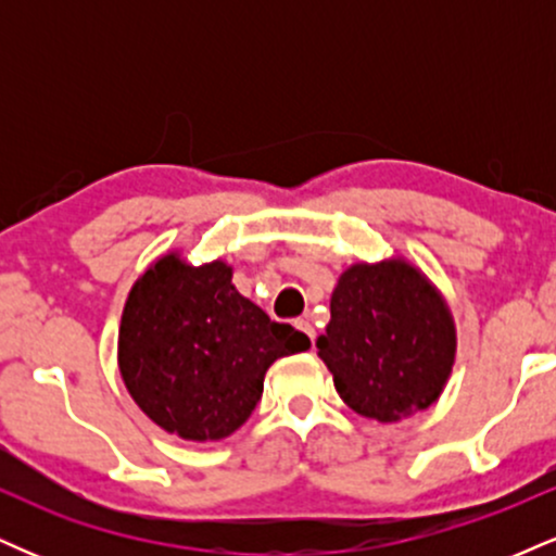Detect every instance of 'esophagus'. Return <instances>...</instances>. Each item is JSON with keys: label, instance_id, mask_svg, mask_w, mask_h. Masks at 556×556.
Returning a JSON list of instances; mask_svg holds the SVG:
<instances>
[{"label": "esophagus", "instance_id": "1", "mask_svg": "<svg viewBox=\"0 0 556 556\" xmlns=\"http://www.w3.org/2000/svg\"><path fill=\"white\" fill-rule=\"evenodd\" d=\"M295 327H298L300 331H305V334H308L311 344H314V340H316V329H314V324L305 321V318H300V321H295Z\"/></svg>", "mask_w": 556, "mask_h": 556}]
</instances>
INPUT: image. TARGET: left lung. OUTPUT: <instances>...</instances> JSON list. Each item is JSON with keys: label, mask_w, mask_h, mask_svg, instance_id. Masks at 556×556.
I'll use <instances>...</instances> for the list:
<instances>
[{"label": "left lung", "mask_w": 556, "mask_h": 556, "mask_svg": "<svg viewBox=\"0 0 556 556\" xmlns=\"http://www.w3.org/2000/svg\"><path fill=\"white\" fill-rule=\"evenodd\" d=\"M316 340L344 405L379 424L426 410L444 392L457 329L437 285L402 256L348 266Z\"/></svg>", "instance_id": "8db88e82"}]
</instances>
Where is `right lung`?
Masks as SVG:
<instances>
[{"instance_id":"add662e5","label":"right lung","mask_w":556,"mask_h":556,"mask_svg":"<svg viewBox=\"0 0 556 556\" xmlns=\"http://www.w3.org/2000/svg\"><path fill=\"white\" fill-rule=\"evenodd\" d=\"M311 340L271 321L232 285V266L167 251L130 287L117 337L123 381L159 429L222 442L251 418L274 361Z\"/></svg>"}]
</instances>
